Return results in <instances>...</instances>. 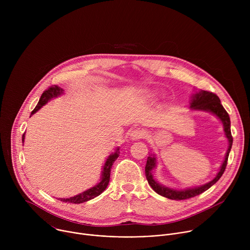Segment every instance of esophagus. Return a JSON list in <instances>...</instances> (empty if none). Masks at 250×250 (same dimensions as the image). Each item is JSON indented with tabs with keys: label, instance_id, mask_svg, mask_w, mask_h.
<instances>
[{
	"label": "esophagus",
	"instance_id": "obj_1",
	"mask_svg": "<svg viewBox=\"0 0 250 250\" xmlns=\"http://www.w3.org/2000/svg\"><path fill=\"white\" fill-rule=\"evenodd\" d=\"M144 135H145V132H144V130L140 129V128H135L130 132V137L133 140L134 139H140V138L144 137Z\"/></svg>",
	"mask_w": 250,
	"mask_h": 250
}]
</instances>
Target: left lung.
Wrapping results in <instances>:
<instances>
[{"instance_id":"obj_1","label":"left lung","mask_w":250,"mask_h":250,"mask_svg":"<svg viewBox=\"0 0 250 250\" xmlns=\"http://www.w3.org/2000/svg\"><path fill=\"white\" fill-rule=\"evenodd\" d=\"M191 108L193 110L210 112L213 115H216L222 121V123L224 124V129H225V132H226V136L229 139V149L227 151L226 158H225V161H224V163L221 167V170L217 174L215 179H212L210 182H208V183H207V184H205L201 187L186 189V190H180V191L173 190V189H170V188L165 187L163 185H160L159 183H157L153 179L151 171L155 167L156 159H155L154 156L147 157V161H146V179L148 181V184L151 186V188L157 194H159V195H161L165 198L171 199V200H186V199L193 198V197L198 196V195L202 194L203 192L207 191L216 182H218L220 178L222 177V175L224 174L225 170H226V167H227V164H228V158H229V151H230L231 146H232V136H231V131H230L229 116L228 112L225 110L223 104H221L220 98L215 93L209 92V91H201V92L197 93L192 99Z\"/></svg>"}]
</instances>
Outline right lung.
Masks as SVG:
<instances>
[{"label":"right lung","instance_id":"1","mask_svg":"<svg viewBox=\"0 0 250 250\" xmlns=\"http://www.w3.org/2000/svg\"><path fill=\"white\" fill-rule=\"evenodd\" d=\"M63 92V90L56 86V85H53L51 87H49L47 90H45L41 99H40V102L38 103L37 106H35L34 110L31 112V115H33L34 113H37L42 106L43 104H45L51 98H54V97H57L58 95H60L61 93ZM24 140V133L22 134V141ZM119 147L117 148L116 152L112 153L108 159L105 160V163L104 165V168H103V176H102V180L101 182L96 185L95 187L83 192L82 194H79L77 196H74V197H71V198H68V199H60V201L62 202H65V203H72V204H81V203H84V202H87L89 200H92L94 198H96L97 196H99L100 194H102L106 186H108L109 184V181H110V175H111V168L114 164V162L116 161V159L119 157Z\"/></svg>","mask_w":250,"mask_h":250}]
</instances>
